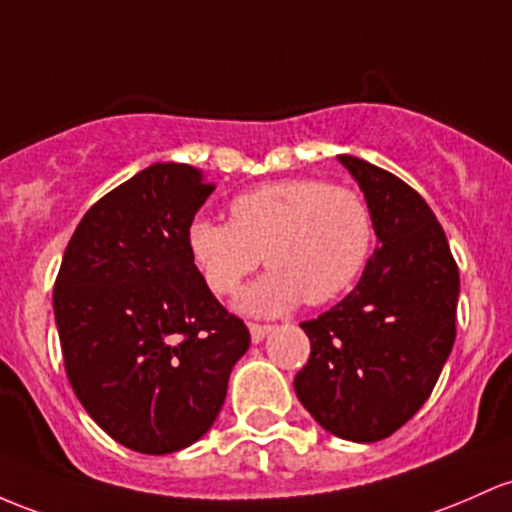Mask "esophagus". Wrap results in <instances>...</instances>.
Returning <instances> with one entry per match:
<instances>
[{
    "label": "esophagus",
    "mask_w": 512,
    "mask_h": 512,
    "mask_svg": "<svg viewBox=\"0 0 512 512\" xmlns=\"http://www.w3.org/2000/svg\"><path fill=\"white\" fill-rule=\"evenodd\" d=\"M269 330H272V328H269V325L250 323V338H252V342H255V345H257V342L265 340L267 335H269Z\"/></svg>",
    "instance_id": "obj_1"
}]
</instances>
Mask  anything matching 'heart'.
<instances>
[{
    "mask_svg": "<svg viewBox=\"0 0 512 512\" xmlns=\"http://www.w3.org/2000/svg\"><path fill=\"white\" fill-rule=\"evenodd\" d=\"M228 223L194 218L187 250L213 294L230 296L265 255L269 272L245 289L238 311L274 318L306 301L338 299L359 277L374 247L367 201L318 179H282L235 196Z\"/></svg>",
    "mask_w": 512,
    "mask_h": 512,
    "instance_id": "obj_1",
    "label": "heart"
}]
</instances>
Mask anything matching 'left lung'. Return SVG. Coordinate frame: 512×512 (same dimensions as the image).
<instances>
[{
	"mask_svg": "<svg viewBox=\"0 0 512 512\" xmlns=\"http://www.w3.org/2000/svg\"><path fill=\"white\" fill-rule=\"evenodd\" d=\"M338 160L362 189L379 243L355 289L301 323L311 357L294 391L330 435L376 442L406 425L440 379L457 335L459 272L423 196L372 162Z\"/></svg>",
	"mask_w": 512,
	"mask_h": 512,
	"instance_id": "obj_1",
	"label": "left lung"
}]
</instances>
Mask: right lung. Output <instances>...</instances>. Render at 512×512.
Masks as SVG:
<instances>
[{"instance_id":"right-lung-1","label":"right lung","mask_w":512,"mask_h":512,"mask_svg":"<svg viewBox=\"0 0 512 512\" xmlns=\"http://www.w3.org/2000/svg\"><path fill=\"white\" fill-rule=\"evenodd\" d=\"M213 192L182 162H155L92 206L53 289L65 372L106 435L170 454L209 432L250 333L201 279L187 228Z\"/></svg>"}]
</instances>
